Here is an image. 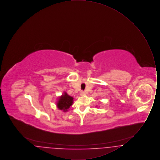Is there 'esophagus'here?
<instances>
[{"mask_svg":"<svg viewBox=\"0 0 160 160\" xmlns=\"http://www.w3.org/2000/svg\"><path fill=\"white\" fill-rule=\"evenodd\" d=\"M80 95L81 96H84V95H86V93L84 91H82L80 92Z\"/></svg>","mask_w":160,"mask_h":160,"instance_id":"esophagus-1","label":"esophagus"}]
</instances>
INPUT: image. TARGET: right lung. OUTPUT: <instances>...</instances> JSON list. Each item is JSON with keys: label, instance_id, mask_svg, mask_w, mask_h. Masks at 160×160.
<instances>
[{"label": "right lung", "instance_id": "obj_1", "mask_svg": "<svg viewBox=\"0 0 160 160\" xmlns=\"http://www.w3.org/2000/svg\"><path fill=\"white\" fill-rule=\"evenodd\" d=\"M73 102L74 98L69 96L66 92H64L61 96L58 97L56 102V106L60 110L67 112L68 111L70 106L72 105Z\"/></svg>", "mask_w": 160, "mask_h": 160}]
</instances>
